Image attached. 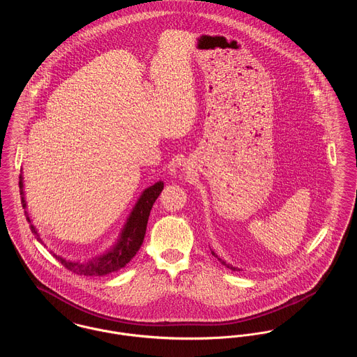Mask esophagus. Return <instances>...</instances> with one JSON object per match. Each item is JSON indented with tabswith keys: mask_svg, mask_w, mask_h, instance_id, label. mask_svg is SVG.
Instances as JSON below:
<instances>
[{
	"mask_svg": "<svg viewBox=\"0 0 357 357\" xmlns=\"http://www.w3.org/2000/svg\"><path fill=\"white\" fill-rule=\"evenodd\" d=\"M183 169H185V168H183Z\"/></svg>",
	"mask_w": 357,
	"mask_h": 357,
	"instance_id": "esophagus-1",
	"label": "esophagus"
}]
</instances>
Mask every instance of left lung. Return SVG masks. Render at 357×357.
<instances>
[{
	"label": "left lung",
	"mask_w": 357,
	"mask_h": 357,
	"mask_svg": "<svg viewBox=\"0 0 357 357\" xmlns=\"http://www.w3.org/2000/svg\"><path fill=\"white\" fill-rule=\"evenodd\" d=\"M209 248H211V246H209ZM211 253H212V255H213V256H215V257H216V259H218V260H219V261H220V263H222V264H223V266H226V267H227V268H230V270H233V271H241V270H239V268H238V267H234V266H231V264H229V263H226V261H225V260H223V259H220V257H219V256H218V255H216V253H215V252H213V250H212V249H211Z\"/></svg>",
	"instance_id": "8db88e82"
}]
</instances>
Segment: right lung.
Masks as SVG:
<instances>
[{
  "label": "right lung",
  "mask_w": 357,
  "mask_h": 357,
  "mask_svg": "<svg viewBox=\"0 0 357 357\" xmlns=\"http://www.w3.org/2000/svg\"><path fill=\"white\" fill-rule=\"evenodd\" d=\"M23 175L20 174V196H22V205L26 209L27 208V201H26V195H24V181H23ZM164 189V183L159 181L155 185L146 188L141 196L137 199V202L134 204L127 220L124 222L121 230H120L119 237L112 243L111 248H108L104 253L96 255L90 259L82 260V261H74V260H68L57 253H54L53 250H50V253L70 271H73L74 274H78L82 277H102V275H108L111 273L119 271L120 268H123L139 250L144 237L146 233V225H148V219L151 215V209L155 204V201L158 199L160 193ZM27 220L30 223V229L31 231L36 234V238L40 241L43 246H46L43 243V241L40 239V233L37 230V227L33 225V219L29 213V211H24Z\"/></svg>",
  "instance_id": "right-lung-1"
}]
</instances>
